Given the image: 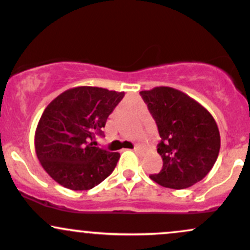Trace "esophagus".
Masks as SVG:
<instances>
[{
	"mask_svg": "<svg viewBox=\"0 0 250 250\" xmlns=\"http://www.w3.org/2000/svg\"><path fill=\"white\" fill-rule=\"evenodd\" d=\"M133 150H134V151H140V150H141V147H140V146H135Z\"/></svg>",
	"mask_w": 250,
	"mask_h": 250,
	"instance_id": "1",
	"label": "esophagus"
}]
</instances>
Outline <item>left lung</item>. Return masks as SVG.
<instances>
[{"instance_id":"obj_1","label":"left lung","mask_w":250,"mask_h":250,"mask_svg":"<svg viewBox=\"0 0 250 250\" xmlns=\"http://www.w3.org/2000/svg\"><path fill=\"white\" fill-rule=\"evenodd\" d=\"M159 129L161 171L150 175L160 186L185 189L214 167L219 156L220 131L211 114L187 94L170 87L140 91Z\"/></svg>"}]
</instances>
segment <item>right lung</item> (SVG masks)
<instances>
[{
    "instance_id": "right-lung-1",
    "label": "right lung",
    "mask_w": 250,
    "mask_h": 250,
    "mask_svg": "<svg viewBox=\"0 0 250 250\" xmlns=\"http://www.w3.org/2000/svg\"><path fill=\"white\" fill-rule=\"evenodd\" d=\"M123 96V91L83 85L63 91L47 105L35 131V151L59 185L88 190L113 173L120 154L94 147L93 140L103 135Z\"/></svg>"
}]
</instances>
